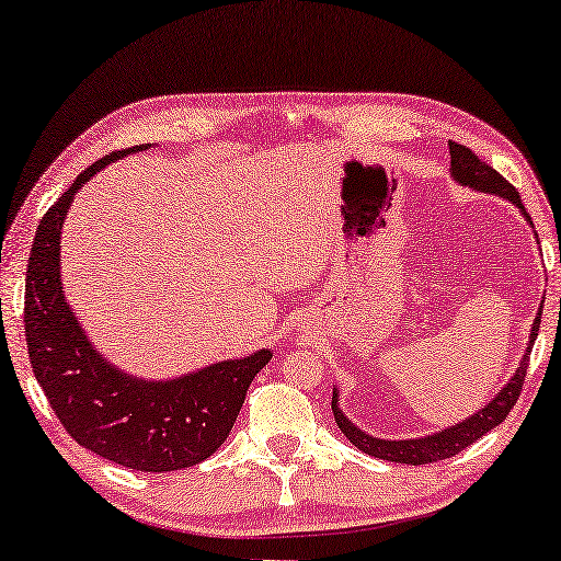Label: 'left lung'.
Segmentation results:
<instances>
[{
  "label": "left lung",
  "instance_id": "obj_1",
  "mask_svg": "<svg viewBox=\"0 0 561 561\" xmlns=\"http://www.w3.org/2000/svg\"><path fill=\"white\" fill-rule=\"evenodd\" d=\"M449 176L460 183V186L510 201V204H514L522 210V216L527 218V224L535 228V224H531V218L527 214V208L522 206L517 188H514L512 183L504 181L500 173L492 167H488L482 159H477L470 149H465L462 144H455V141H449ZM539 323H541V308L535 318V323H531L527 351H525V355H522L519 367L514 370L510 382L504 385V388L494 394V398L482 410H477L474 415L465 417L462 422H457V425L445 427L443 433L412 437V439H380V437L367 435L355 425V422L347 420L341 405H337V398H341V394H337V388H333V402H330V408H333L337 427H341V433L351 439L357 449H363L365 455L380 457V460H388V462L427 465V462H437V460H447V457H455L457 453H462L465 447L477 443L482 435H488L492 427H497L500 422L507 420L510 410L514 408V402H517L519 392H522V382H525V375L529 367V353H531V345H535V341H537Z\"/></svg>",
  "mask_w": 561,
  "mask_h": 561
}]
</instances>
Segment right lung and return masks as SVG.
I'll return each instance as SVG.
<instances>
[{
    "label": "right lung",
    "instance_id": "obj_1",
    "mask_svg": "<svg viewBox=\"0 0 561 561\" xmlns=\"http://www.w3.org/2000/svg\"><path fill=\"white\" fill-rule=\"evenodd\" d=\"M114 151L81 171L44 214L26 265L24 333L36 382L54 415L81 447L141 472H173L204 462L231 433L251 388L273 353L210 363L181 378L146 380L124 373L91 345L61 286V226L79 188L124 159Z\"/></svg>",
    "mask_w": 561,
    "mask_h": 561
}]
</instances>
